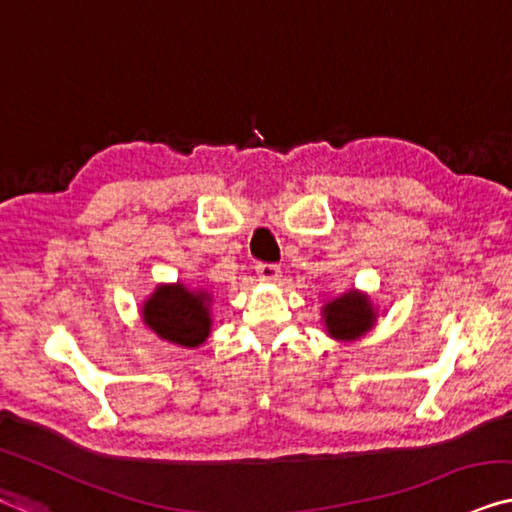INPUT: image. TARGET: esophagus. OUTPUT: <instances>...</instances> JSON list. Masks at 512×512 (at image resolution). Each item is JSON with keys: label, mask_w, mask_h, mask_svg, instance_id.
Segmentation results:
<instances>
[{"label": "esophagus", "mask_w": 512, "mask_h": 512, "mask_svg": "<svg viewBox=\"0 0 512 512\" xmlns=\"http://www.w3.org/2000/svg\"><path fill=\"white\" fill-rule=\"evenodd\" d=\"M255 271H257V276L262 278V280H278V276H280V266H276V264H266V262H259L257 266H255Z\"/></svg>", "instance_id": "obj_1"}]
</instances>
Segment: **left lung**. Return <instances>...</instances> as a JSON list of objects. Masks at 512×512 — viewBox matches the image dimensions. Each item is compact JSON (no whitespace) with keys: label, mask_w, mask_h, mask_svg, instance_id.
<instances>
[{"label":"left lung","mask_w":512,"mask_h":512,"mask_svg":"<svg viewBox=\"0 0 512 512\" xmlns=\"http://www.w3.org/2000/svg\"><path fill=\"white\" fill-rule=\"evenodd\" d=\"M322 317L331 338L347 342L361 338L375 326L377 310L372 308L370 296L349 289L324 305Z\"/></svg>","instance_id":"left-lung-1"}]
</instances>
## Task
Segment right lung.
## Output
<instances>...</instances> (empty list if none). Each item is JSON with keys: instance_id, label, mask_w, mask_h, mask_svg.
I'll return each mask as SVG.
<instances>
[{"instance_id": "obj_1", "label": "right lung", "mask_w": 512, "mask_h": 512, "mask_svg": "<svg viewBox=\"0 0 512 512\" xmlns=\"http://www.w3.org/2000/svg\"><path fill=\"white\" fill-rule=\"evenodd\" d=\"M211 294L183 282L158 285L142 305V322L160 340L179 347H200L211 333Z\"/></svg>"}]
</instances>
